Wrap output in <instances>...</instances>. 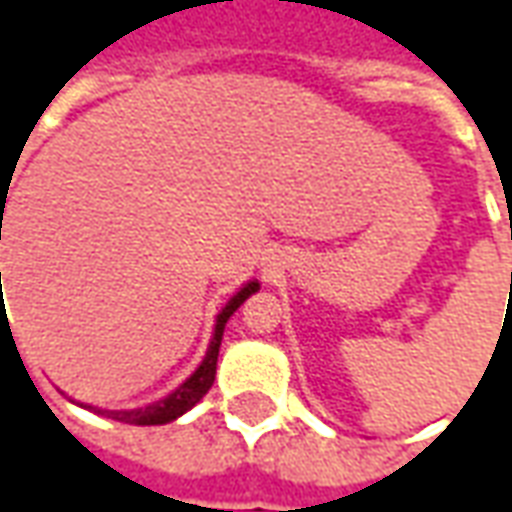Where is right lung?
<instances>
[{
    "label": "right lung",
    "instance_id": "obj_1",
    "mask_svg": "<svg viewBox=\"0 0 512 512\" xmlns=\"http://www.w3.org/2000/svg\"><path fill=\"white\" fill-rule=\"evenodd\" d=\"M2 218V215H0ZM2 277V274H0ZM260 285L257 283H246L232 297V300L221 308V314L215 319V333H212V342L207 347V356L204 361L198 364V370L187 381H184L182 387L176 389V392H170L168 398H162V401L151 403V406H142V409H128V412H114V409H95L97 415H106L111 420H120V423H131V426H162V423H170V420H176V417H182L184 412H190L193 406H196L207 392H210L212 381H215V364H218V347H221V339H224V325H227V319L238 308H241L243 302L249 300L252 294H255Z\"/></svg>",
    "mask_w": 512,
    "mask_h": 512
}]
</instances>
